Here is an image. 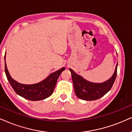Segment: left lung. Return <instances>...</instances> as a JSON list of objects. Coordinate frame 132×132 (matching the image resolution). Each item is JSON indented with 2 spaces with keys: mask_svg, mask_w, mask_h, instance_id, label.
<instances>
[{
  "mask_svg": "<svg viewBox=\"0 0 132 132\" xmlns=\"http://www.w3.org/2000/svg\"><path fill=\"white\" fill-rule=\"evenodd\" d=\"M117 67L110 79L102 83H94L84 79L82 76L76 74L73 70L71 71L76 95L84 100H95L105 95L111 89L117 76Z\"/></svg>",
  "mask_w": 132,
  "mask_h": 132,
  "instance_id": "obj_1",
  "label": "left lung"
}]
</instances>
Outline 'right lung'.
<instances>
[{
  "label": "right lung",
  "mask_w": 132,
  "mask_h": 132,
  "mask_svg": "<svg viewBox=\"0 0 132 132\" xmlns=\"http://www.w3.org/2000/svg\"><path fill=\"white\" fill-rule=\"evenodd\" d=\"M5 54V72L6 78L16 93L27 100L32 101L41 100L50 97L54 90L59 76L63 70H65L64 67L62 68L61 69L50 74V75L46 79L37 84H30V85L20 84L14 81L10 75L6 68Z\"/></svg>",
  "instance_id": "obj_1"
}]
</instances>
